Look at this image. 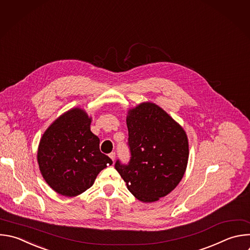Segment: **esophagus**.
Masks as SVG:
<instances>
[{
	"instance_id": "obj_1",
	"label": "esophagus",
	"mask_w": 250,
	"mask_h": 250,
	"mask_svg": "<svg viewBox=\"0 0 250 250\" xmlns=\"http://www.w3.org/2000/svg\"><path fill=\"white\" fill-rule=\"evenodd\" d=\"M109 157L114 161V160H115V158H116V153H115V152L110 153V154H109Z\"/></svg>"
}]
</instances>
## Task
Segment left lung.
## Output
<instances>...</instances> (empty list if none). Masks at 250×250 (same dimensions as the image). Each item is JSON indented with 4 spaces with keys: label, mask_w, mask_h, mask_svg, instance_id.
I'll return each mask as SVG.
<instances>
[{
    "label": "left lung",
    "mask_w": 250,
    "mask_h": 250,
    "mask_svg": "<svg viewBox=\"0 0 250 250\" xmlns=\"http://www.w3.org/2000/svg\"><path fill=\"white\" fill-rule=\"evenodd\" d=\"M130 158L115 168L127 189L142 202L169 194L182 181L188 160L185 130L163 109L142 103L126 118Z\"/></svg>",
    "instance_id": "1"
}]
</instances>
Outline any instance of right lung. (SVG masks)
Here are the masks:
<instances>
[{"mask_svg": "<svg viewBox=\"0 0 250 250\" xmlns=\"http://www.w3.org/2000/svg\"><path fill=\"white\" fill-rule=\"evenodd\" d=\"M91 119L78 108L56 120L43 134L37 153L46 183L63 196H76L92 187L97 175L113 161L100 151L90 130Z\"/></svg>", "mask_w": 250, "mask_h": 250, "instance_id": "obj_1", "label": "right lung"}]
</instances>
